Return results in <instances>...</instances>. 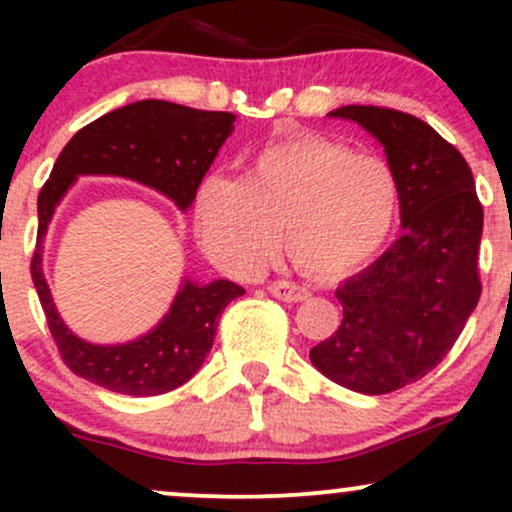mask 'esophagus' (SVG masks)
Here are the masks:
<instances>
[{
	"instance_id": "obj_1",
	"label": "esophagus",
	"mask_w": 512,
	"mask_h": 512,
	"mask_svg": "<svg viewBox=\"0 0 512 512\" xmlns=\"http://www.w3.org/2000/svg\"><path fill=\"white\" fill-rule=\"evenodd\" d=\"M267 291L272 293V296L281 298V301H286V303H301L310 296V291L305 289V286L296 284V281H286V279L269 281Z\"/></svg>"
}]
</instances>
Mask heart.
Segmentation results:
<instances>
[{"instance_id": "heart-1", "label": "heart", "mask_w": 512, "mask_h": 512, "mask_svg": "<svg viewBox=\"0 0 512 512\" xmlns=\"http://www.w3.org/2000/svg\"><path fill=\"white\" fill-rule=\"evenodd\" d=\"M397 207L399 185L383 158L320 134H293L255 151L243 178L207 175L195 214L204 250L228 272H260L284 223L298 267L339 276L383 248Z\"/></svg>"}]
</instances>
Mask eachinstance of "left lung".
<instances>
[{"label": "left lung", "instance_id": "left-lung-1", "mask_svg": "<svg viewBox=\"0 0 512 512\" xmlns=\"http://www.w3.org/2000/svg\"><path fill=\"white\" fill-rule=\"evenodd\" d=\"M330 115L358 122L385 146L404 233L339 286L342 325L310 349V361L337 385L385 395L431 373L477 308L484 209L464 156L424 120L383 105Z\"/></svg>", "mask_w": 512, "mask_h": 512}]
</instances>
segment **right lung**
<instances>
[{
  "label": "right lung",
  "instance_id": "add662e5",
  "mask_svg": "<svg viewBox=\"0 0 512 512\" xmlns=\"http://www.w3.org/2000/svg\"><path fill=\"white\" fill-rule=\"evenodd\" d=\"M231 113H209L168 101H137L81 127L62 149L38 195V245L31 276L50 334L79 378L132 397L175 390L202 368L228 303L243 289L228 279L207 286L185 281L161 325L137 342L96 346L67 330L40 267V240L76 175H122L154 187L187 209L221 144L233 132Z\"/></svg>",
  "mask_w": 512,
  "mask_h": 512
}]
</instances>
